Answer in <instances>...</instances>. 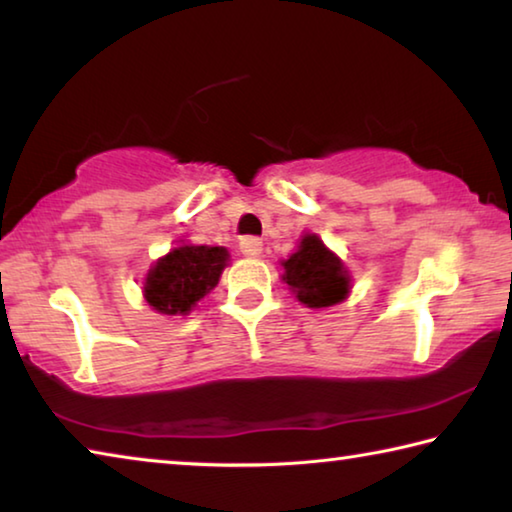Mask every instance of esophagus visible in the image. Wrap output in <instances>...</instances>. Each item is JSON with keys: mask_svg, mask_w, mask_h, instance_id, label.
Masks as SVG:
<instances>
[{"mask_svg": "<svg viewBox=\"0 0 512 512\" xmlns=\"http://www.w3.org/2000/svg\"><path fill=\"white\" fill-rule=\"evenodd\" d=\"M239 250L244 257H259L262 255V241L257 237H244L239 241Z\"/></svg>", "mask_w": 512, "mask_h": 512, "instance_id": "1", "label": "esophagus"}]
</instances>
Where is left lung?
<instances>
[{
	"label": "left lung",
	"instance_id": "left-lung-1",
	"mask_svg": "<svg viewBox=\"0 0 512 512\" xmlns=\"http://www.w3.org/2000/svg\"><path fill=\"white\" fill-rule=\"evenodd\" d=\"M280 280L309 309L334 307L350 296L352 275L343 259L314 232L300 237L296 253L282 259Z\"/></svg>",
	"mask_w": 512,
	"mask_h": 512
}]
</instances>
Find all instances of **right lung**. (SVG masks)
I'll return each instance as SVG.
<instances>
[{
  "instance_id": "add662e5",
  "label": "right lung",
  "mask_w": 512,
  "mask_h": 512,
  "mask_svg": "<svg viewBox=\"0 0 512 512\" xmlns=\"http://www.w3.org/2000/svg\"><path fill=\"white\" fill-rule=\"evenodd\" d=\"M228 262V248L180 241L151 264L142 282V296L158 314L187 316L219 284Z\"/></svg>"
}]
</instances>
